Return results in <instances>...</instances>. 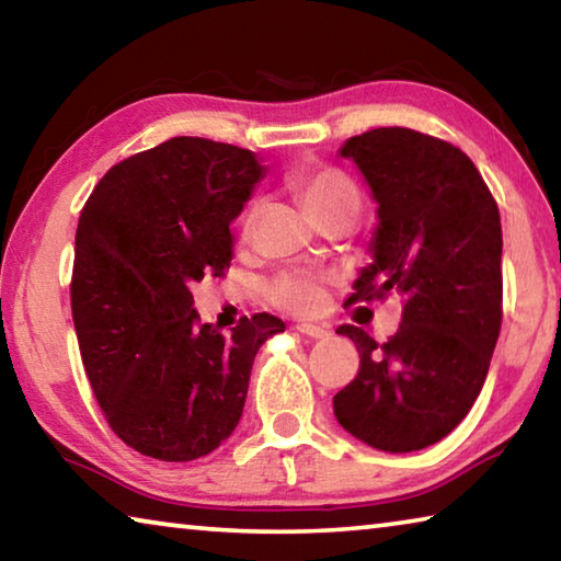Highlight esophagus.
<instances>
[{"label":"esophagus","instance_id":"1","mask_svg":"<svg viewBox=\"0 0 561 561\" xmlns=\"http://www.w3.org/2000/svg\"><path fill=\"white\" fill-rule=\"evenodd\" d=\"M297 331L309 339H327L331 334L327 327H317V324H297Z\"/></svg>","mask_w":561,"mask_h":561}]
</instances>
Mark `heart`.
Instances as JSON below:
<instances>
[{"label":"heart","mask_w":561,"mask_h":561,"mask_svg":"<svg viewBox=\"0 0 561 561\" xmlns=\"http://www.w3.org/2000/svg\"><path fill=\"white\" fill-rule=\"evenodd\" d=\"M287 185L314 222L334 213H358L360 195L351 178L329 165L289 170ZM252 230V210L242 217V237ZM331 277L314 272H287L270 284V299L294 314H317L327 304Z\"/></svg>","instance_id":"heart-1"}]
</instances>
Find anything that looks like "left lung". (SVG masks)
<instances>
[{"label":"left lung","mask_w":561,"mask_h":561,"mask_svg":"<svg viewBox=\"0 0 561 561\" xmlns=\"http://www.w3.org/2000/svg\"><path fill=\"white\" fill-rule=\"evenodd\" d=\"M376 201L374 262L348 301L405 294L396 334L354 341L360 368L334 396L341 428L383 453L443 440L480 396L502 324V227L495 197L460 148L411 128L348 138Z\"/></svg>","instance_id":"obj_1"}]
</instances>
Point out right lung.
<instances>
[{"label": "right lung", "instance_id": "add662e5", "mask_svg": "<svg viewBox=\"0 0 561 561\" xmlns=\"http://www.w3.org/2000/svg\"><path fill=\"white\" fill-rule=\"evenodd\" d=\"M262 175L252 150L178 136L113 165L83 205L71 279L83 368L113 433L148 458L187 462L230 438L254 356L284 331L254 314L222 336L190 291L230 267V222Z\"/></svg>", "mask_w": 561, "mask_h": 561}]
</instances>
